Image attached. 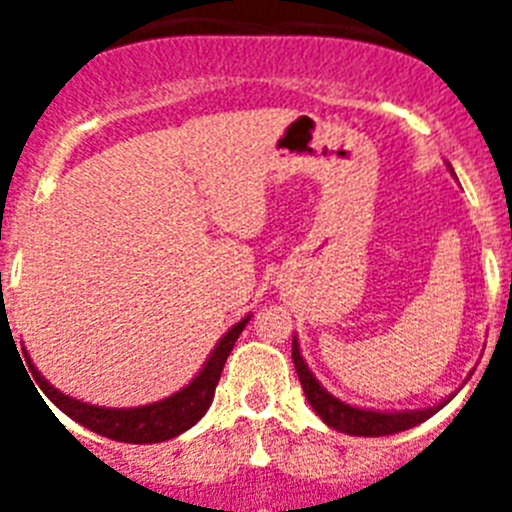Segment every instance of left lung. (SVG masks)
<instances>
[{"mask_svg":"<svg viewBox=\"0 0 512 512\" xmlns=\"http://www.w3.org/2000/svg\"><path fill=\"white\" fill-rule=\"evenodd\" d=\"M292 361H295L297 377H300L302 390H305L307 402L312 405V410L336 431L348 433V436H390V433L408 431V428H415L423 420H428L431 415H436L438 410L446 405H436V408L428 410H413V413H374V410H359L351 408L346 402L336 400L333 395L320 387V382L310 374L307 364L300 356V346L292 338Z\"/></svg>","mask_w":512,"mask_h":512,"instance_id":"obj_1","label":"left lung"}]
</instances>
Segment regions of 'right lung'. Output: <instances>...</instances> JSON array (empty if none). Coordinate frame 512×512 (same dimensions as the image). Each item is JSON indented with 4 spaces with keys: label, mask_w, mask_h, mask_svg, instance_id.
Here are the masks:
<instances>
[{
    "label": "right lung",
    "mask_w": 512,
    "mask_h": 512,
    "mask_svg": "<svg viewBox=\"0 0 512 512\" xmlns=\"http://www.w3.org/2000/svg\"><path fill=\"white\" fill-rule=\"evenodd\" d=\"M248 320L251 318H243L241 323L233 325V328L225 333L223 341L217 343L212 356L207 359L205 369L189 382V387H184V390L176 392V395L166 397V400L156 402V405H146V408L110 410L97 408V405H87V402H79L74 400V397H66L58 390H53L51 384L45 382V379L35 372L33 364H30V372H33L35 382H38V387L43 390V395L48 397L58 410H63L69 418H74L76 423H81L84 428H89V431L122 443H158L184 433L207 413L212 395H215L217 379H220L225 361H228V354L233 351L235 341H238V336L243 333Z\"/></svg>",
    "instance_id": "obj_1"
}]
</instances>
